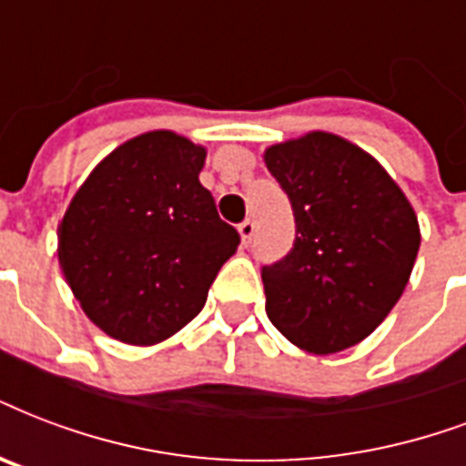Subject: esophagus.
<instances>
[{"label": "esophagus", "instance_id": "34e87169", "mask_svg": "<svg viewBox=\"0 0 466 466\" xmlns=\"http://www.w3.org/2000/svg\"><path fill=\"white\" fill-rule=\"evenodd\" d=\"M254 229H257V227H254V222H251V219H244V222L239 225V237H241V244H244V247H248V244H251Z\"/></svg>", "mask_w": 466, "mask_h": 466}]
</instances>
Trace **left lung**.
I'll return each instance as SVG.
<instances>
[{"instance_id": "8db88e82", "label": "left lung", "mask_w": 466, "mask_h": 466, "mask_svg": "<svg viewBox=\"0 0 466 466\" xmlns=\"http://www.w3.org/2000/svg\"><path fill=\"white\" fill-rule=\"evenodd\" d=\"M264 161L296 218L289 257L261 271L266 315L312 354L360 344L408 286L420 247L413 205L374 156L329 131L273 144Z\"/></svg>"}]
</instances>
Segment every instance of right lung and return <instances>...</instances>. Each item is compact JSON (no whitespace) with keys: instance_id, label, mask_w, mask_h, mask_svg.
<instances>
[{"instance_id":"add662e5","label":"right lung","mask_w":466,"mask_h":466,"mask_svg":"<svg viewBox=\"0 0 466 466\" xmlns=\"http://www.w3.org/2000/svg\"><path fill=\"white\" fill-rule=\"evenodd\" d=\"M208 148L156 129L92 168L58 225V261L85 315L105 335L151 347L202 310L239 247L200 170Z\"/></svg>"}]
</instances>
